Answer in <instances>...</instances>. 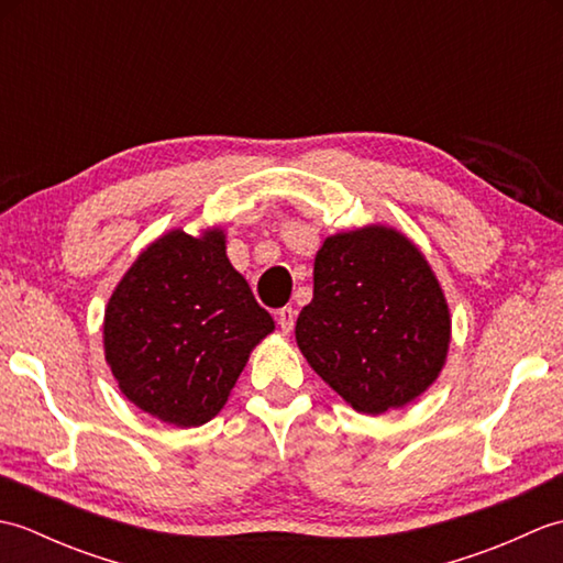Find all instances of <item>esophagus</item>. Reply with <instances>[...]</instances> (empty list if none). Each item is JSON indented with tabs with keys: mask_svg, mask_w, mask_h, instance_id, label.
<instances>
[{
	"mask_svg": "<svg viewBox=\"0 0 563 563\" xmlns=\"http://www.w3.org/2000/svg\"><path fill=\"white\" fill-rule=\"evenodd\" d=\"M295 309L292 307H283L278 309V327L283 329V333H290L295 327Z\"/></svg>",
	"mask_w": 563,
	"mask_h": 563,
	"instance_id": "esophagus-1",
	"label": "esophagus"
}]
</instances>
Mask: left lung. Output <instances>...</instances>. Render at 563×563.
Segmentation results:
<instances>
[{
	"label": "left lung",
	"mask_w": 563,
	"mask_h": 563,
	"mask_svg": "<svg viewBox=\"0 0 563 563\" xmlns=\"http://www.w3.org/2000/svg\"><path fill=\"white\" fill-rule=\"evenodd\" d=\"M450 309L409 236L385 224L324 239L314 297L297 317L307 363L355 411L401 409L433 385L450 349Z\"/></svg>",
	"instance_id": "8db88e82"
}]
</instances>
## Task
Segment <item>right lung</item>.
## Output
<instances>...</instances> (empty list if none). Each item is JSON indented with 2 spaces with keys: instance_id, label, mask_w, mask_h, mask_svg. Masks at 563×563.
Wrapping results in <instances>:
<instances>
[{
  "instance_id": "right-lung-1",
  "label": "right lung",
  "mask_w": 563,
  "mask_h": 563,
  "mask_svg": "<svg viewBox=\"0 0 563 563\" xmlns=\"http://www.w3.org/2000/svg\"><path fill=\"white\" fill-rule=\"evenodd\" d=\"M275 329L227 258L220 227L172 230L115 285L103 314V353L137 409L176 428L222 411L249 353Z\"/></svg>"
}]
</instances>
